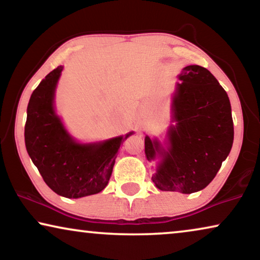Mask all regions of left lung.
I'll return each mask as SVG.
<instances>
[{"label":"left lung","mask_w":260,"mask_h":260,"mask_svg":"<svg viewBox=\"0 0 260 260\" xmlns=\"http://www.w3.org/2000/svg\"><path fill=\"white\" fill-rule=\"evenodd\" d=\"M179 78L168 150L148 136L144 145L149 161L156 154L162 157L152 175L155 186L190 194L214 179L232 148L234 129L229 95L207 69L189 65Z\"/></svg>","instance_id":"1"}]
</instances>
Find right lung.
<instances>
[{
  "label": "right lung",
  "mask_w": 260,
  "mask_h": 260,
  "mask_svg": "<svg viewBox=\"0 0 260 260\" xmlns=\"http://www.w3.org/2000/svg\"><path fill=\"white\" fill-rule=\"evenodd\" d=\"M62 67L45 77L30 95L24 125L28 155L46 184L65 198L97 194L108 184L117 151L133 133L98 144H79L66 133L53 108Z\"/></svg>",
  "instance_id": "right-lung-1"
}]
</instances>
